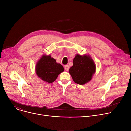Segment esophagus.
<instances>
[{"label":"esophagus","instance_id":"1","mask_svg":"<svg viewBox=\"0 0 131 131\" xmlns=\"http://www.w3.org/2000/svg\"><path fill=\"white\" fill-rule=\"evenodd\" d=\"M64 68H65V70H66V71H68L69 69V67L68 65H66V66H64Z\"/></svg>","mask_w":131,"mask_h":131}]
</instances>
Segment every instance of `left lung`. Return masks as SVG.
I'll return each instance as SVG.
<instances>
[{
  "label": "left lung",
  "mask_w": 131,
  "mask_h": 131,
  "mask_svg": "<svg viewBox=\"0 0 131 131\" xmlns=\"http://www.w3.org/2000/svg\"><path fill=\"white\" fill-rule=\"evenodd\" d=\"M69 72L73 81L80 85L89 82L96 72V65L92 57L89 54H77L73 60Z\"/></svg>",
  "instance_id": "obj_1"
}]
</instances>
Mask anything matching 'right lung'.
Here are the masks:
<instances>
[{
  "mask_svg": "<svg viewBox=\"0 0 131 131\" xmlns=\"http://www.w3.org/2000/svg\"><path fill=\"white\" fill-rule=\"evenodd\" d=\"M64 70L63 67L51 57L43 54L37 62L35 66L36 74L42 81L51 83Z\"/></svg>",
  "mask_w": 131,
  "mask_h": 131,
  "instance_id": "add662e5",
  "label": "right lung"
}]
</instances>
